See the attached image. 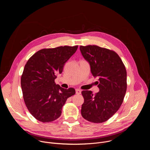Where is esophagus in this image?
Segmentation results:
<instances>
[{"instance_id":"obj_1","label":"esophagus","mask_w":150,"mask_h":150,"mask_svg":"<svg viewBox=\"0 0 150 150\" xmlns=\"http://www.w3.org/2000/svg\"><path fill=\"white\" fill-rule=\"evenodd\" d=\"M81 91L79 89H76V94H81Z\"/></svg>"}]
</instances>
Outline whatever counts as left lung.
<instances>
[{"instance_id":"left-lung-1","label":"left lung","mask_w":150,"mask_h":150,"mask_svg":"<svg viewBox=\"0 0 150 150\" xmlns=\"http://www.w3.org/2000/svg\"><path fill=\"white\" fill-rule=\"evenodd\" d=\"M81 52L90 64L92 75L97 78L100 91L81 92L84 101L82 116L89 122L100 123L112 117L119 109L127 89L126 68L113 50L96 45L80 46Z\"/></svg>"}]
</instances>
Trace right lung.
<instances>
[{
    "label": "right lung",
    "mask_w": 150,
    "mask_h": 150,
    "mask_svg": "<svg viewBox=\"0 0 150 150\" xmlns=\"http://www.w3.org/2000/svg\"><path fill=\"white\" fill-rule=\"evenodd\" d=\"M78 46L42 49L26 63L21 75L23 98L30 113L40 122L58 119L67 100L75 94L73 88L65 89L54 80Z\"/></svg>",
    "instance_id": "right-lung-1"
}]
</instances>
